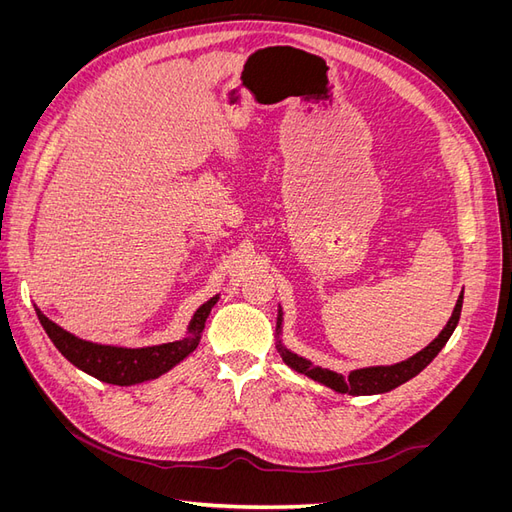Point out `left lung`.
I'll return each mask as SVG.
<instances>
[{"label": "left lung", "instance_id": "left-lung-1", "mask_svg": "<svg viewBox=\"0 0 512 512\" xmlns=\"http://www.w3.org/2000/svg\"><path fill=\"white\" fill-rule=\"evenodd\" d=\"M461 305H463V290L459 294V299L455 303V309L451 318H448L446 327L440 331V335L433 339L429 346H425L421 352L412 354L410 359L406 361H399L395 365H371V367H361V369H352L348 376L344 374H337L333 369L327 367H320L314 365L305 356L292 352L290 348L284 346L282 342V327H284V312L282 307L277 309V327H275V335H277V352H280L282 361L294 369L299 371V374L312 378L314 382H320L324 386H329L335 393H342V395H352V397H361V395H382V393H389L397 386H401L404 382L412 380L414 376L421 374V371L436 359L438 352L446 346L448 339H451L459 316H461Z\"/></svg>", "mask_w": 512, "mask_h": 512}]
</instances>
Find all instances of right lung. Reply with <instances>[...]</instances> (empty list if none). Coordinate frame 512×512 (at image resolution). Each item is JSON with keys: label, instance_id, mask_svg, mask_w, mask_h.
Returning <instances> with one entry per match:
<instances>
[{"label": "right lung", "instance_id": "obj_1", "mask_svg": "<svg viewBox=\"0 0 512 512\" xmlns=\"http://www.w3.org/2000/svg\"><path fill=\"white\" fill-rule=\"evenodd\" d=\"M220 301V294H215L207 303L200 305L190 324L188 331L181 339L175 342H166L158 346H145V348H126V346H111V344H96L87 342L72 335L70 331L61 329L59 324L46 318L40 307H36V316L42 324V329L49 335L55 348L66 356V359L79 367L85 374L94 376L106 384H117V386H134L141 382L156 380L164 376L166 371L177 367L183 359L198 348L200 335L205 331V322L211 314L213 305Z\"/></svg>", "mask_w": 512, "mask_h": 512}]
</instances>
